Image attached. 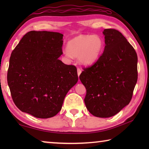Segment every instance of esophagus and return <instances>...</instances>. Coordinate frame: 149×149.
<instances>
[{
	"label": "esophagus",
	"instance_id": "esophagus-1",
	"mask_svg": "<svg viewBox=\"0 0 149 149\" xmlns=\"http://www.w3.org/2000/svg\"><path fill=\"white\" fill-rule=\"evenodd\" d=\"M81 73V70L80 68H77V75H78V76H79Z\"/></svg>",
	"mask_w": 149,
	"mask_h": 149
}]
</instances>
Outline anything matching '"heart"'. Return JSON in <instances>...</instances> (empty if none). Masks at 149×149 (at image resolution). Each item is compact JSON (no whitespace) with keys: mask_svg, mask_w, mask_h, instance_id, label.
Listing matches in <instances>:
<instances>
[{"mask_svg":"<svg viewBox=\"0 0 149 149\" xmlns=\"http://www.w3.org/2000/svg\"><path fill=\"white\" fill-rule=\"evenodd\" d=\"M104 48L102 37L99 35H79L68 42L65 56L78 58L79 63L91 65L99 58Z\"/></svg>","mask_w":149,"mask_h":149,"instance_id":"obj_1","label":"heart"}]
</instances>
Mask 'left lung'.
I'll return each instance as SVG.
<instances>
[{"label":"left lung","mask_w":149,"mask_h":149,"mask_svg":"<svg viewBox=\"0 0 149 149\" xmlns=\"http://www.w3.org/2000/svg\"><path fill=\"white\" fill-rule=\"evenodd\" d=\"M105 47L99 58L79 75L86 88L84 102L96 117L118 114L132 100L137 81V55L120 31L105 29Z\"/></svg>","instance_id":"8db88e82"}]
</instances>
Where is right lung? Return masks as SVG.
<instances>
[{"instance_id": "1", "label": "right lung", "mask_w": 149, "mask_h": 149, "mask_svg": "<svg viewBox=\"0 0 149 149\" xmlns=\"http://www.w3.org/2000/svg\"><path fill=\"white\" fill-rule=\"evenodd\" d=\"M62 45L60 33L31 31L12 51L7 81L22 112L49 118L61 110L65 95L78 81L76 68L58 59Z\"/></svg>"}]
</instances>
